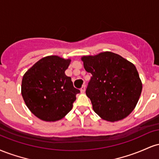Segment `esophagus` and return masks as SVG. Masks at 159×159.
<instances>
[{"label": "esophagus", "instance_id": "esophagus-1", "mask_svg": "<svg viewBox=\"0 0 159 159\" xmlns=\"http://www.w3.org/2000/svg\"><path fill=\"white\" fill-rule=\"evenodd\" d=\"M85 89H86V87H85V86L84 85H83L81 87V92L82 93H84L85 92Z\"/></svg>", "mask_w": 159, "mask_h": 159}]
</instances>
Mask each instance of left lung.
Masks as SVG:
<instances>
[{
    "instance_id": "1",
    "label": "left lung",
    "mask_w": 159,
    "mask_h": 159,
    "mask_svg": "<svg viewBox=\"0 0 159 159\" xmlns=\"http://www.w3.org/2000/svg\"><path fill=\"white\" fill-rule=\"evenodd\" d=\"M84 67L92 76L86 95L93 111L107 121L123 120L135 107L142 83L134 64L119 54L100 53L81 58Z\"/></svg>"
}]
</instances>
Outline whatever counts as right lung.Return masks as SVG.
<instances>
[{
  "mask_svg": "<svg viewBox=\"0 0 159 159\" xmlns=\"http://www.w3.org/2000/svg\"><path fill=\"white\" fill-rule=\"evenodd\" d=\"M70 60L57 56L42 58L24 75L21 95L31 112L45 121L62 119L72 110L80 90L66 75Z\"/></svg>",
  "mask_w": 159,
  "mask_h": 159,
  "instance_id": "obj_1",
  "label": "right lung"
}]
</instances>
